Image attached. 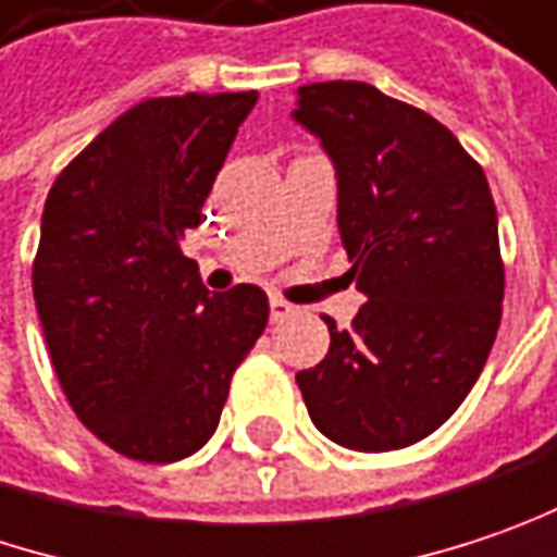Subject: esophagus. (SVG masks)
Listing matches in <instances>:
<instances>
[{"label": "esophagus", "mask_w": 557, "mask_h": 557, "mask_svg": "<svg viewBox=\"0 0 557 557\" xmlns=\"http://www.w3.org/2000/svg\"><path fill=\"white\" fill-rule=\"evenodd\" d=\"M269 313H272V323H282V320H288L295 313V304H288V300L275 295V298L269 300Z\"/></svg>", "instance_id": "1"}]
</instances>
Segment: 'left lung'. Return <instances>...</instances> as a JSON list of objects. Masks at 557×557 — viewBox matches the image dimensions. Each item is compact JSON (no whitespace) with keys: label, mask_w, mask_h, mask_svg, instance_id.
<instances>
[{"label":"left lung","mask_w":557,"mask_h":557,"mask_svg":"<svg viewBox=\"0 0 557 557\" xmlns=\"http://www.w3.org/2000/svg\"><path fill=\"white\" fill-rule=\"evenodd\" d=\"M295 120L336 161L348 278L368 300L300 371L313 424L358 454L434 434L469 396L500 326L504 259L482 164L431 113L368 82L298 88Z\"/></svg>","instance_id":"left-lung-1"}]
</instances>
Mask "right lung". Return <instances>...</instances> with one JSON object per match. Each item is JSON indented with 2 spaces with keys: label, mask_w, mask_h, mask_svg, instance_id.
Instances as JSON below:
<instances>
[{
  "label": "right lung",
  "mask_w": 557,
  "mask_h": 557,
  "mask_svg": "<svg viewBox=\"0 0 557 557\" xmlns=\"http://www.w3.org/2000/svg\"><path fill=\"white\" fill-rule=\"evenodd\" d=\"M253 103L257 91L141 100L47 196L30 272L37 317L72 412L123 457L196 454L269 323L262 288L209 295L180 247Z\"/></svg>",
  "instance_id": "obj_1"
}]
</instances>
